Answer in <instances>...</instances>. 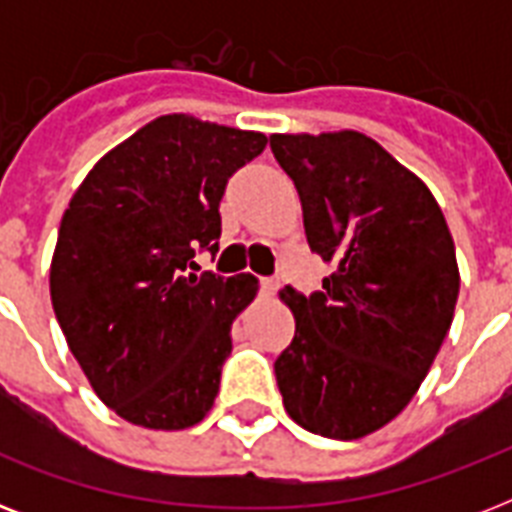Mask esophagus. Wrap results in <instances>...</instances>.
<instances>
[{
	"mask_svg": "<svg viewBox=\"0 0 512 512\" xmlns=\"http://www.w3.org/2000/svg\"><path fill=\"white\" fill-rule=\"evenodd\" d=\"M260 289H263V295H276L279 292V279H260Z\"/></svg>",
	"mask_w": 512,
	"mask_h": 512,
	"instance_id": "1",
	"label": "esophagus"
}]
</instances>
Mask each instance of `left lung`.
Returning <instances> with one entry per match:
<instances>
[{"label": "left lung", "instance_id": "8db88e82", "mask_svg": "<svg viewBox=\"0 0 512 512\" xmlns=\"http://www.w3.org/2000/svg\"><path fill=\"white\" fill-rule=\"evenodd\" d=\"M271 151L311 252L332 265L311 297L281 289L295 313L273 364L284 409L319 436H369L412 401L452 327V233L428 185L361 132L271 135Z\"/></svg>", "mask_w": 512, "mask_h": 512}]
</instances>
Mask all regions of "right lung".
<instances>
[{"label":"right lung","mask_w":512,"mask_h":512,"mask_svg":"<svg viewBox=\"0 0 512 512\" xmlns=\"http://www.w3.org/2000/svg\"><path fill=\"white\" fill-rule=\"evenodd\" d=\"M265 143L263 132L159 116L68 201L50 265L55 319L92 390L132 425L191 428L215 404L231 324L257 279L188 268L196 249H217L225 183Z\"/></svg>","instance_id":"add662e5"}]
</instances>
